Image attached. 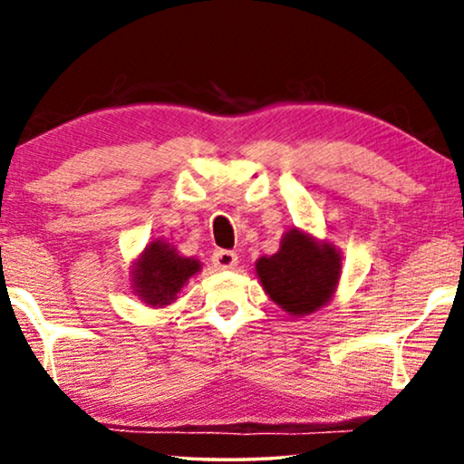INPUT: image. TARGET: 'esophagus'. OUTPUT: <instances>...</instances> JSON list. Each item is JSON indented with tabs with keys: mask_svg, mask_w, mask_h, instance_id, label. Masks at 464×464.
Listing matches in <instances>:
<instances>
[{
	"mask_svg": "<svg viewBox=\"0 0 464 464\" xmlns=\"http://www.w3.org/2000/svg\"><path fill=\"white\" fill-rule=\"evenodd\" d=\"M213 264H215V268H219V270H232L238 266V256L234 251L219 249L213 253Z\"/></svg>",
	"mask_w": 464,
	"mask_h": 464,
	"instance_id": "esophagus-1",
	"label": "esophagus"
}]
</instances>
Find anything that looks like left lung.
<instances>
[{
  "mask_svg": "<svg viewBox=\"0 0 464 464\" xmlns=\"http://www.w3.org/2000/svg\"><path fill=\"white\" fill-rule=\"evenodd\" d=\"M256 275L270 300L300 319L334 300L342 275V253L329 240L289 227L278 251L257 259Z\"/></svg>",
  "mask_w": 464,
  "mask_h": 464,
  "instance_id": "obj_1",
  "label": "left lung"
}]
</instances>
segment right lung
<instances>
[{
  "mask_svg": "<svg viewBox=\"0 0 464 464\" xmlns=\"http://www.w3.org/2000/svg\"><path fill=\"white\" fill-rule=\"evenodd\" d=\"M200 270V259L181 256L169 240L151 238L130 266V289L145 306L164 308Z\"/></svg>",
  "mask_w": 464,
  "mask_h": 464,
  "instance_id": "add662e5",
  "label": "right lung"
}]
</instances>
